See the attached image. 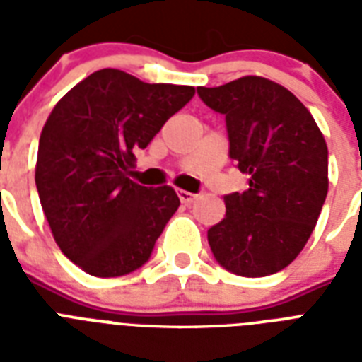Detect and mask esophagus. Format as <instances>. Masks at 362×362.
<instances>
[{"instance_id": "esophagus-1", "label": "esophagus", "mask_w": 362, "mask_h": 362, "mask_svg": "<svg viewBox=\"0 0 362 362\" xmlns=\"http://www.w3.org/2000/svg\"><path fill=\"white\" fill-rule=\"evenodd\" d=\"M178 197H180V201L184 204H192L197 199V195L192 192H186V189H178Z\"/></svg>"}]
</instances>
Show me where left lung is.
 <instances>
[{"mask_svg": "<svg viewBox=\"0 0 362 362\" xmlns=\"http://www.w3.org/2000/svg\"><path fill=\"white\" fill-rule=\"evenodd\" d=\"M226 116L229 156L247 189L226 195V218L209 229L216 261L238 276L276 274L314 231L329 192V150L310 110L263 76L197 88Z\"/></svg>", "mask_w": 362, "mask_h": 362, "instance_id": "left-lung-1", "label": "left lung"}]
</instances>
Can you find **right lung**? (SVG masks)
Segmentation results:
<instances>
[{"label": "right lung", "mask_w": 362, "mask_h": 362, "mask_svg": "<svg viewBox=\"0 0 362 362\" xmlns=\"http://www.w3.org/2000/svg\"><path fill=\"white\" fill-rule=\"evenodd\" d=\"M193 86L146 84L101 69L73 86L41 131L35 184L59 250L98 278L129 274L146 263L180 206L170 186L129 178L136 148L193 98Z\"/></svg>", "instance_id": "1"}]
</instances>
